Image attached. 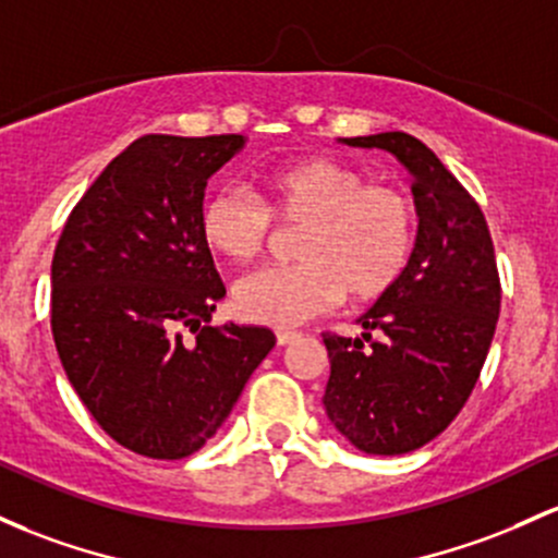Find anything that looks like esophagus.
I'll use <instances>...</instances> for the list:
<instances>
[{
  "mask_svg": "<svg viewBox=\"0 0 558 558\" xmlns=\"http://www.w3.org/2000/svg\"><path fill=\"white\" fill-rule=\"evenodd\" d=\"M275 339H278L280 347H286V344H291L293 339H299V333H296V330H289V328H278V330H275Z\"/></svg>",
  "mask_w": 558,
  "mask_h": 558,
  "instance_id": "esophagus-1",
  "label": "esophagus"
}]
</instances>
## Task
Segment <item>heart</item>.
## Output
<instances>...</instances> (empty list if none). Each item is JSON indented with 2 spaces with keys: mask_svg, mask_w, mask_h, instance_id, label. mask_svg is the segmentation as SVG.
Here are the masks:
<instances>
[{
  "mask_svg": "<svg viewBox=\"0 0 558 558\" xmlns=\"http://www.w3.org/2000/svg\"><path fill=\"white\" fill-rule=\"evenodd\" d=\"M262 201L219 187L204 201L198 232L222 259H256L272 238V219L299 228L296 265L265 267L235 283L243 320L289 328L344 299L373 302L395 289L413 259L418 214L395 185H373L365 171L326 156L291 158L259 174Z\"/></svg>",
  "mask_w": 558,
  "mask_h": 558,
  "instance_id": "heart-1",
  "label": "heart"
}]
</instances>
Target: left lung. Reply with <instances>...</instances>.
Segmentation results:
<instances>
[{
	"mask_svg": "<svg viewBox=\"0 0 558 558\" xmlns=\"http://www.w3.org/2000/svg\"><path fill=\"white\" fill-rule=\"evenodd\" d=\"M341 143L387 150L410 171L418 235L400 283L357 317L363 339L323 336V405L357 450L402 456L466 405L500 315L498 265L480 204L421 140L381 132Z\"/></svg>",
	"mask_w": 558,
	"mask_h": 558,
	"instance_id": "8db88e82",
	"label": "left lung"
}]
</instances>
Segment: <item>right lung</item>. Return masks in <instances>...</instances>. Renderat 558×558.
Wrapping results in <instances>:
<instances>
[{"instance_id": "obj_1", "label": "right lung", "mask_w": 558, "mask_h": 558, "mask_svg": "<svg viewBox=\"0 0 558 558\" xmlns=\"http://www.w3.org/2000/svg\"><path fill=\"white\" fill-rule=\"evenodd\" d=\"M243 143L134 140L73 206L54 246L60 363L102 432L137 456L177 461L204 448L275 347L269 328L209 326L225 286L198 214L209 177Z\"/></svg>"}]
</instances>
